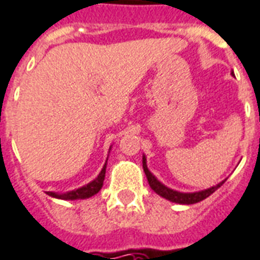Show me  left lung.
Segmentation results:
<instances>
[{
    "mask_svg": "<svg viewBox=\"0 0 260 260\" xmlns=\"http://www.w3.org/2000/svg\"><path fill=\"white\" fill-rule=\"evenodd\" d=\"M143 169L144 172H145L147 179H148L149 187H151L156 194L160 195L165 200L170 201V202H176V204H181V205H191V204H197V202H200V201L205 200L209 195L213 194V192L226 181V180H223L219 184H216L213 185V187H210V188H206V190L202 191H195V192H180V191L172 190L169 187H166L164 183H160V181L149 172L148 166H147V158H145V155H143Z\"/></svg>",
    "mask_w": 260,
    "mask_h": 260,
    "instance_id": "1",
    "label": "left lung"
}]
</instances>
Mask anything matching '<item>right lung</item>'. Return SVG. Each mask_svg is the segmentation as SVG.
I'll return each mask as SVG.
<instances>
[{
	"label": "right lung",
	"mask_w": 260,
	"mask_h": 260,
	"mask_svg": "<svg viewBox=\"0 0 260 260\" xmlns=\"http://www.w3.org/2000/svg\"><path fill=\"white\" fill-rule=\"evenodd\" d=\"M107 162H108V159H107ZM107 162H105L104 168H102V170L100 172V174L96 176L95 179L92 180V181H90V183H87L86 185L80 187V188L68 191V192H54V191H48L47 194L50 195V197H52V198H58V200H63V201L86 200V198H90V197L95 195L96 192L102 188L104 179H105V172H107Z\"/></svg>",
	"instance_id": "1"
}]
</instances>
